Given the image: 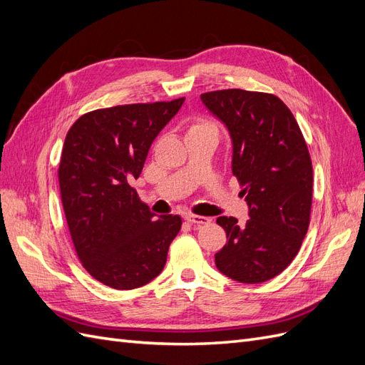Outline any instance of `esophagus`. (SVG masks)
I'll return each mask as SVG.
<instances>
[{"label": "esophagus", "mask_w": 365, "mask_h": 365, "mask_svg": "<svg viewBox=\"0 0 365 365\" xmlns=\"http://www.w3.org/2000/svg\"><path fill=\"white\" fill-rule=\"evenodd\" d=\"M185 220L190 224H196V225H205L210 222V219L205 216H197V215H185Z\"/></svg>", "instance_id": "esophagus-1"}]
</instances>
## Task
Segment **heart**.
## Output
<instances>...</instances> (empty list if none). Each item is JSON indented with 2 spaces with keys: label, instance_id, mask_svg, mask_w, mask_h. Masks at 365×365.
Segmentation results:
<instances>
[{
  "label": "heart",
  "instance_id": "b5f03b06",
  "mask_svg": "<svg viewBox=\"0 0 365 365\" xmlns=\"http://www.w3.org/2000/svg\"><path fill=\"white\" fill-rule=\"evenodd\" d=\"M205 132H213V134H217V128L212 123V121L207 120H196L189 126V130H187V135H195V134H205Z\"/></svg>",
  "mask_w": 365,
  "mask_h": 365
}]
</instances>
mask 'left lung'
Here are the masks:
<instances>
[{
    "mask_svg": "<svg viewBox=\"0 0 365 365\" xmlns=\"http://www.w3.org/2000/svg\"><path fill=\"white\" fill-rule=\"evenodd\" d=\"M233 141L231 170L250 208L244 225L220 216L227 244L216 268L240 283L267 282L289 267L307 233L314 173L304 137L277 96L245 90L201 94Z\"/></svg>",
    "mask_w": 365,
    "mask_h": 365,
    "instance_id": "obj_1",
    "label": "left lung"
}]
</instances>
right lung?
<instances>
[{"label": "right lung", "instance_id": "add662e5", "mask_svg": "<svg viewBox=\"0 0 365 365\" xmlns=\"http://www.w3.org/2000/svg\"><path fill=\"white\" fill-rule=\"evenodd\" d=\"M182 103L184 97L96 109L65 137L58 176L73 245L82 267L109 288L129 291L155 279L181 230L178 215L155 219L130 184Z\"/></svg>", "mask_w": 365, "mask_h": 365}]
</instances>
